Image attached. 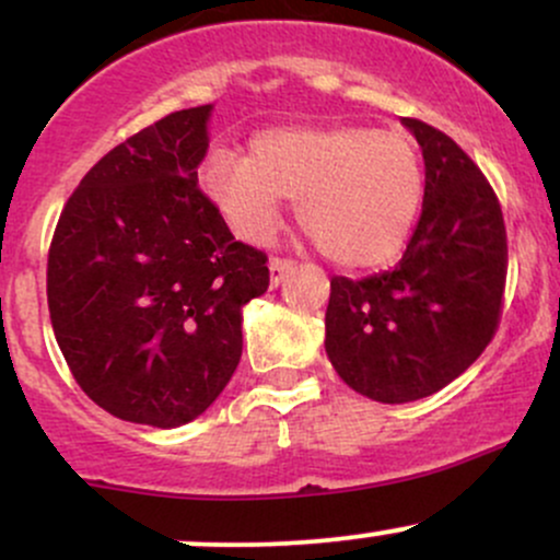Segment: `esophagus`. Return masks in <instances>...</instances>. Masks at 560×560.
I'll return each mask as SVG.
<instances>
[{"label":"esophagus","mask_w":560,"mask_h":560,"mask_svg":"<svg viewBox=\"0 0 560 560\" xmlns=\"http://www.w3.org/2000/svg\"><path fill=\"white\" fill-rule=\"evenodd\" d=\"M294 271V262L292 260H281V258H271L268 262V273H271V287H279L284 281L287 273Z\"/></svg>","instance_id":"34e87169"}]
</instances>
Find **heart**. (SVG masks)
<instances>
[{
    "label": "heart",
    "mask_w": 560,
    "mask_h": 560,
    "mask_svg": "<svg viewBox=\"0 0 560 560\" xmlns=\"http://www.w3.org/2000/svg\"><path fill=\"white\" fill-rule=\"evenodd\" d=\"M205 199L244 242H266L281 199H298L302 229L342 268L387 266L413 234L423 160L410 137L374 126H276L247 158L213 152L199 165Z\"/></svg>",
    "instance_id": "obj_1"
}]
</instances>
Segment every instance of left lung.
Returning <instances> with one entry per match:
<instances>
[{
    "label": "left lung",
    "mask_w": 560,
    "mask_h": 560,
    "mask_svg": "<svg viewBox=\"0 0 560 560\" xmlns=\"http://www.w3.org/2000/svg\"><path fill=\"white\" fill-rule=\"evenodd\" d=\"M421 147V218L392 271L334 276L326 355L376 402H410L458 378L500 320L508 244L492 186L447 133L402 118Z\"/></svg>",
    "instance_id": "obj_1"
}]
</instances>
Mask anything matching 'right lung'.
Listing matches in <instances>:
<instances>
[{"mask_svg": "<svg viewBox=\"0 0 560 560\" xmlns=\"http://www.w3.org/2000/svg\"><path fill=\"white\" fill-rule=\"evenodd\" d=\"M213 105L165 115L107 152L68 199L47 262L55 339L115 419L176 429L242 358V307L266 255L231 236L197 186Z\"/></svg>", "mask_w": 560, "mask_h": 560, "instance_id": "add662e5", "label": "right lung"}]
</instances>
